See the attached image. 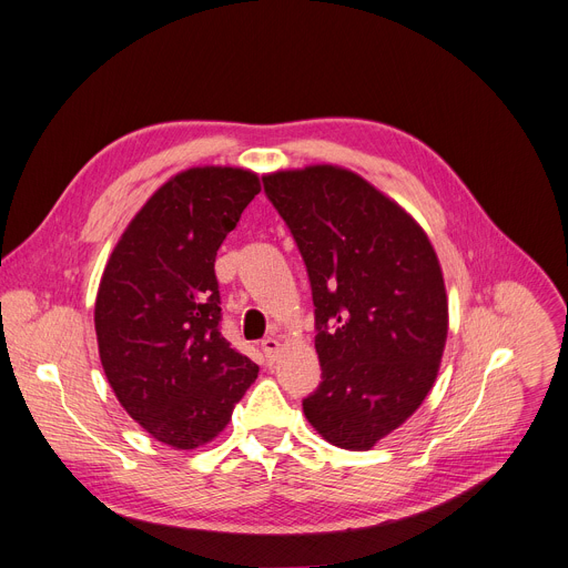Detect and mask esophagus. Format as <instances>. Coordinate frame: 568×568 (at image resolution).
Here are the masks:
<instances>
[{"label": "esophagus", "instance_id": "34e87169", "mask_svg": "<svg viewBox=\"0 0 568 568\" xmlns=\"http://www.w3.org/2000/svg\"><path fill=\"white\" fill-rule=\"evenodd\" d=\"M261 351H264L268 362H275L277 355L282 353V343L277 338H266V341H261Z\"/></svg>", "mask_w": 568, "mask_h": 568}]
</instances>
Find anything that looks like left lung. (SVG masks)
Returning <instances> with one entry per match:
<instances>
[{"label":"left lung","instance_id":"obj_1","mask_svg":"<svg viewBox=\"0 0 568 568\" xmlns=\"http://www.w3.org/2000/svg\"><path fill=\"white\" fill-rule=\"evenodd\" d=\"M264 191L307 266L323 382L302 409L332 446L371 450L425 400L448 338L439 258L414 217L357 172L277 170Z\"/></svg>","mask_w":568,"mask_h":568}]
</instances>
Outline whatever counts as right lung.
<instances>
[{
	"instance_id": "1",
	"label": "right lung",
	"mask_w": 568,
	"mask_h": 568,
	"mask_svg": "<svg viewBox=\"0 0 568 568\" xmlns=\"http://www.w3.org/2000/svg\"><path fill=\"white\" fill-rule=\"evenodd\" d=\"M261 191L256 172L189 168L132 217L100 280L95 332L118 403L156 442L221 434L258 366L221 334L215 254Z\"/></svg>"
}]
</instances>
